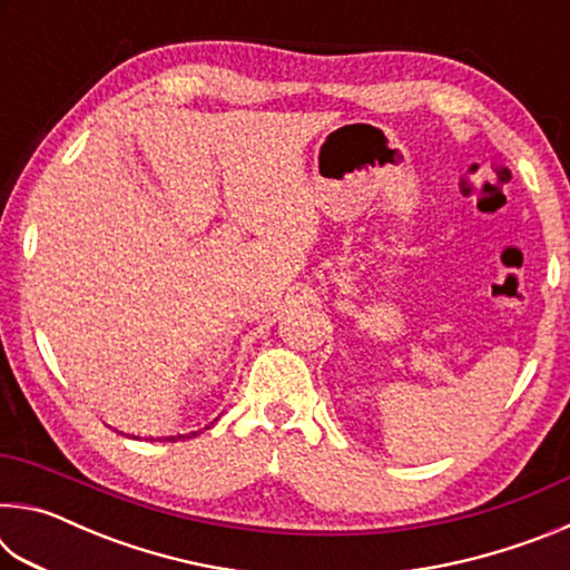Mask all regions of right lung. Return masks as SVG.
Returning a JSON list of instances; mask_svg holds the SVG:
<instances>
[{
  "mask_svg": "<svg viewBox=\"0 0 570 570\" xmlns=\"http://www.w3.org/2000/svg\"><path fill=\"white\" fill-rule=\"evenodd\" d=\"M218 420V417H216ZM214 424V422H210ZM210 424H206V428H200V430H193V432H188V435H168V438H156V440H166V442H178V440H190V438H196V435H200V432L204 430H208ZM125 438H132V440H140L138 435H125ZM153 440V438H150Z\"/></svg>",
  "mask_w": 570,
  "mask_h": 570,
  "instance_id": "obj_1",
  "label": "right lung"
}]
</instances>
